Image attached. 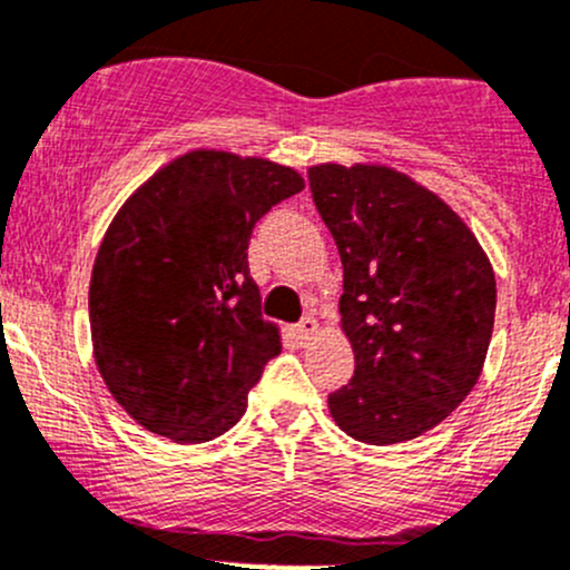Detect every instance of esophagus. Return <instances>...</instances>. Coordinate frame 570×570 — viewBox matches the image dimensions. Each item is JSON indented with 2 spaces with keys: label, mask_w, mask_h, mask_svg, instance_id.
<instances>
[{
  "label": "esophagus",
  "mask_w": 570,
  "mask_h": 570,
  "mask_svg": "<svg viewBox=\"0 0 570 570\" xmlns=\"http://www.w3.org/2000/svg\"><path fill=\"white\" fill-rule=\"evenodd\" d=\"M295 333H297V338L301 341H311L314 338L316 333H320V322L314 320V316H303L301 322H297V327H295Z\"/></svg>",
  "instance_id": "esophagus-1"
}]
</instances>
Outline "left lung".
<instances>
[{
  "instance_id": "8db88e82",
  "label": "left lung",
  "mask_w": 570,
  "mask_h": 570,
  "mask_svg": "<svg viewBox=\"0 0 570 570\" xmlns=\"http://www.w3.org/2000/svg\"><path fill=\"white\" fill-rule=\"evenodd\" d=\"M308 183L344 265L341 331L355 352V376L327 395L333 421L368 445L415 440L481 376L494 269L464 220L391 166H311Z\"/></svg>"
}]
</instances>
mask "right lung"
I'll list each match as a JSON object with an SVG mask.
<instances>
[{
	"mask_svg": "<svg viewBox=\"0 0 570 570\" xmlns=\"http://www.w3.org/2000/svg\"><path fill=\"white\" fill-rule=\"evenodd\" d=\"M303 185L273 160L194 149L114 215L89 281L92 350L117 404L147 431L196 445L243 417L281 352L250 278V232Z\"/></svg>",
	"mask_w": 570,
	"mask_h": 570,
	"instance_id": "add662e5",
	"label": "right lung"
}]
</instances>
